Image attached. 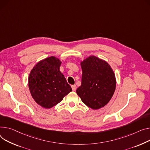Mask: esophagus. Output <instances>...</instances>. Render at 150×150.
Listing matches in <instances>:
<instances>
[{
    "instance_id": "esophagus-1",
    "label": "esophagus",
    "mask_w": 150,
    "mask_h": 150,
    "mask_svg": "<svg viewBox=\"0 0 150 150\" xmlns=\"http://www.w3.org/2000/svg\"><path fill=\"white\" fill-rule=\"evenodd\" d=\"M71 87H72V91H75V90H76V86H75V85H72Z\"/></svg>"
}]
</instances>
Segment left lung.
<instances>
[{
  "instance_id": "8db88e82",
  "label": "left lung",
  "mask_w": 150,
  "mask_h": 150,
  "mask_svg": "<svg viewBox=\"0 0 150 150\" xmlns=\"http://www.w3.org/2000/svg\"><path fill=\"white\" fill-rule=\"evenodd\" d=\"M81 85L76 93L88 107L98 110L112 99L116 89V79L112 68L106 61L91 55L81 61Z\"/></svg>"
}]
</instances>
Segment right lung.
I'll return each instance as SVG.
<instances>
[{"label": "right lung", "instance_id": "1", "mask_svg": "<svg viewBox=\"0 0 150 150\" xmlns=\"http://www.w3.org/2000/svg\"><path fill=\"white\" fill-rule=\"evenodd\" d=\"M62 62L51 56L38 62L30 72L28 87L34 101L45 108L60 103L72 88L59 71Z\"/></svg>", "mask_w": 150, "mask_h": 150}]
</instances>
